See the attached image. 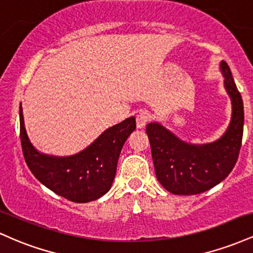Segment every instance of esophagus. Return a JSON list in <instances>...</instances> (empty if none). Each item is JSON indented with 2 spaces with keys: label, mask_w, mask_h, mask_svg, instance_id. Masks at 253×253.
<instances>
[{
  "label": "esophagus",
  "mask_w": 253,
  "mask_h": 253,
  "mask_svg": "<svg viewBox=\"0 0 253 253\" xmlns=\"http://www.w3.org/2000/svg\"><path fill=\"white\" fill-rule=\"evenodd\" d=\"M150 121V114L147 112H140L136 115V128L141 129Z\"/></svg>",
  "instance_id": "esophagus-1"
}]
</instances>
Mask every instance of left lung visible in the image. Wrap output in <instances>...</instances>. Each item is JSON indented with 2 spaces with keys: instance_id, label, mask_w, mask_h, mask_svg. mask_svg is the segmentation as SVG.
<instances>
[{
  "instance_id": "8db88e82",
  "label": "left lung",
  "mask_w": 253,
  "mask_h": 253,
  "mask_svg": "<svg viewBox=\"0 0 253 253\" xmlns=\"http://www.w3.org/2000/svg\"><path fill=\"white\" fill-rule=\"evenodd\" d=\"M220 71L231 98L232 115L227 129L217 140L190 144L159 123L146 126L157 179L175 195H196L210 190L223 181L237 163L244 128L243 100L225 60L220 63Z\"/></svg>"
}]
</instances>
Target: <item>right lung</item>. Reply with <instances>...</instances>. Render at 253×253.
Returning <instances> with one entry per match:
<instances>
[{
  "instance_id": "right-lung-1",
  "label": "right lung",
  "mask_w": 253,
  "mask_h": 253,
  "mask_svg": "<svg viewBox=\"0 0 253 253\" xmlns=\"http://www.w3.org/2000/svg\"><path fill=\"white\" fill-rule=\"evenodd\" d=\"M19 113L22 152L38 181L57 195L77 203L100 199L110 189L125 141L135 129L134 117L107 128L76 155L58 157L39 152L33 146L26 132L21 104Z\"/></svg>"
}]
</instances>
